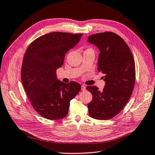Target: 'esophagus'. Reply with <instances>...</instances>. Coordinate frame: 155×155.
Segmentation results:
<instances>
[{"label": "esophagus", "mask_w": 155, "mask_h": 155, "mask_svg": "<svg viewBox=\"0 0 155 155\" xmlns=\"http://www.w3.org/2000/svg\"><path fill=\"white\" fill-rule=\"evenodd\" d=\"M81 89H82V91H85V90H86V86L84 85H82L81 86Z\"/></svg>", "instance_id": "esophagus-1"}]
</instances>
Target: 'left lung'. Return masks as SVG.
<instances>
[{
	"instance_id": "obj_1",
	"label": "left lung",
	"mask_w": 155,
	"mask_h": 155,
	"mask_svg": "<svg viewBox=\"0 0 155 155\" xmlns=\"http://www.w3.org/2000/svg\"><path fill=\"white\" fill-rule=\"evenodd\" d=\"M87 42L99 50L98 71L104 74V88L96 86L86 89L92 95L88 104L89 115L97 120H109L118 114L132 95L136 80L135 62L125 42L113 32L90 35Z\"/></svg>"
}]
</instances>
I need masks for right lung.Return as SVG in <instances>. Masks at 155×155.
<instances>
[{
    "mask_svg": "<svg viewBox=\"0 0 155 155\" xmlns=\"http://www.w3.org/2000/svg\"><path fill=\"white\" fill-rule=\"evenodd\" d=\"M82 35L51 32L35 40L26 51L21 82L33 108L47 119L66 117L70 101L81 89L75 82L60 81L56 70L63 66L66 53L79 42Z\"/></svg>",
    "mask_w": 155,
    "mask_h": 155,
    "instance_id": "1",
    "label": "right lung"
}]
</instances>
